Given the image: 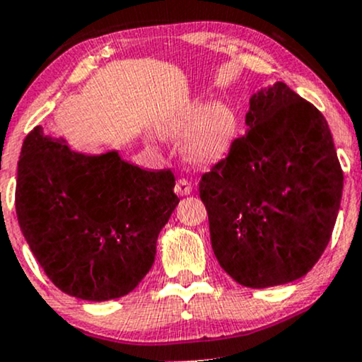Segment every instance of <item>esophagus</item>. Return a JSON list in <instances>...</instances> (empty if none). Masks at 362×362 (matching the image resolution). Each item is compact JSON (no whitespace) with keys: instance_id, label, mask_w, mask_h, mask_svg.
<instances>
[{"instance_id":"esophagus-1","label":"esophagus","mask_w":362,"mask_h":362,"mask_svg":"<svg viewBox=\"0 0 362 362\" xmlns=\"http://www.w3.org/2000/svg\"><path fill=\"white\" fill-rule=\"evenodd\" d=\"M175 192L178 195H189L192 192V184L187 178H178L175 184Z\"/></svg>"}]
</instances>
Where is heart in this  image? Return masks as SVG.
<instances>
[{
  "label": "heart",
  "mask_w": 362,
  "mask_h": 362,
  "mask_svg": "<svg viewBox=\"0 0 362 362\" xmlns=\"http://www.w3.org/2000/svg\"><path fill=\"white\" fill-rule=\"evenodd\" d=\"M240 131L238 114L230 103L201 100L185 102L160 124L161 136L168 139L184 136L182 149L195 165H214L228 156Z\"/></svg>",
  "instance_id": "obj_1"
}]
</instances>
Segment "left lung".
<instances>
[{
    "label": "left lung",
    "instance_id": "8db88e82",
    "mask_svg": "<svg viewBox=\"0 0 362 362\" xmlns=\"http://www.w3.org/2000/svg\"><path fill=\"white\" fill-rule=\"evenodd\" d=\"M247 134L199 182L219 265L269 288L311 271L330 242L344 173L325 117L277 81L250 98Z\"/></svg>",
    "mask_w": 362,
    "mask_h": 362
}]
</instances>
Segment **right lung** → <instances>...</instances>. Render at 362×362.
I'll list each match as a JSON object with an SVG mask.
<instances>
[{"label":"right lung","mask_w":362,"mask_h":362,"mask_svg":"<svg viewBox=\"0 0 362 362\" xmlns=\"http://www.w3.org/2000/svg\"><path fill=\"white\" fill-rule=\"evenodd\" d=\"M170 168L143 170L115 151L74 153L37 126L23 141L15 207L20 230L56 288L107 301L149 272L161 228L175 209Z\"/></svg>","instance_id":"right-lung-1"}]
</instances>
